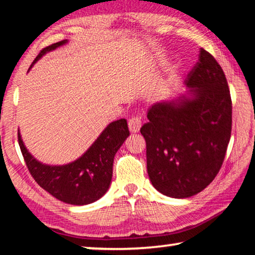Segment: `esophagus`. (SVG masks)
Here are the masks:
<instances>
[{"label": "esophagus", "instance_id": "obj_1", "mask_svg": "<svg viewBox=\"0 0 255 255\" xmlns=\"http://www.w3.org/2000/svg\"><path fill=\"white\" fill-rule=\"evenodd\" d=\"M140 127H141V122H140L139 118L132 117V118L129 119L128 128H129V130H130V132H133V133L138 132V131H139Z\"/></svg>", "mask_w": 255, "mask_h": 255}]
</instances>
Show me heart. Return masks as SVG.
Returning a JSON list of instances; mask_svg holds the SVG:
<instances>
[{
  "instance_id": "obj_1",
  "label": "heart",
  "mask_w": 255,
  "mask_h": 255,
  "mask_svg": "<svg viewBox=\"0 0 255 255\" xmlns=\"http://www.w3.org/2000/svg\"><path fill=\"white\" fill-rule=\"evenodd\" d=\"M164 60L163 56H156V63L161 64ZM175 80V72H171L169 75L166 76L165 80H163L161 83L158 84V86L155 89L154 91V98L155 99H162L164 96H165L166 92L169 91L170 88L173 84V82Z\"/></svg>"
}]
</instances>
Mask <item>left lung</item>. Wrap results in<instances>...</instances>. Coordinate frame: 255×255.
<instances>
[{
    "instance_id": "8db88e82",
    "label": "left lung",
    "mask_w": 255,
    "mask_h": 255,
    "mask_svg": "<svg viewBox=\"0 0 255 255\" xmlns=\"http://www.w3.org/2000/svg\"><path fill=\"white\" fill-rule=\"evenodd\" d=\"M187 91L147 111L140 128L147 173L162 195L183 199L202 191L221 170L232 130V100L225 74L208 51L184 81Z\"/></svg>"
}]
</instances>
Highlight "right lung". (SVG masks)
<instances>
[{"label":"right lung","mask_w":255,"mask_h":255,"mask_svg":"<svg viewBox=\"0 0 255 255\" xmlns=\"http://www.w3.org/2000/svg\"><path fill=\"white\" fill-rule=\"evenodd\" d=\"M67 42L66 39L42 49L29 71L42 56ZM128 136L127 120H116L103 129L93 144L75 161L63 165H50L38 161L29 152L18 130L21 152L36 182L56 199L75 206L92 204L108 191L111 183L115 155Z\"/></svg>","instance_id":"right-lung-1"}]
</instances>
